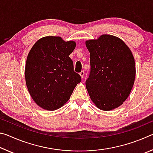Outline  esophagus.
<instances>
[{"mask_svg":"<svg viewBox=\"0 0 153 153\" xmlns=\"http://www.w3.org/2000/svg\"><path fill=\"white\" fill-rule=\"evenodd\" d=\"M79 76H81V78H82V79L84 78V71H82L80 72V73H79Z\"/></svg>","mask_w":153,"mask_h":153,"instance_id":"1","label":"esophagus"}]
</instances>
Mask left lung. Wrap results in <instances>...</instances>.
<instances>
[{"instance_id": "left-lung-1", "label": "left lung", "mask_w": 153, "mask_h": 153, "mask_svg": "<svg viewBox=\"0 0 153 153\" xmlns=\"http://www.w3.org/2000/svg\"><path fill=\"white\" fill-rule=\"evenodd\" d=\"M90 53L86 89L96 107L111 111L123 104L134 86L136 65L132 53L117 36L102 34L86 41Z\"/></svg>"}]
</instances>
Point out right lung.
Returning a JSON list of instances; mask_svg holds the SVG:
<instances>
[{
    "mask_svg": "<svg viewBox=\"0 0 153 153\" xmlns=\"http://www.w3.org/2000/svg\"><path fill=\"white\" fill-rule=\"evenodd\" d=\"M76 46L75 41L45 36L38 40L28 53L25 83L33 100L43 109L55 111L63 107L81 82L69 56Z\"/></svg>",
    "mask_w": 153,
    "mask_h": 153,
    "instance_id": "add662e5",
    "label": "right lung"
}]
</instances>
